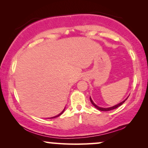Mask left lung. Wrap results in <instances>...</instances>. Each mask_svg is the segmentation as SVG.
Wrapping results in <instances>:
<instances>
[{"mask_svg":"<svg viewBox=\"0 0 148 148\" xmlns=\"http://www.w3.org/2000/svg\"><path fill=\"white\" fill-rule=\"evenodd\" d=\"M128 98H127V99ZM90 101H91V102H92V104L94 105V106H95L96 107V108L98 109V110H100V111H109V110H113V109H115V108H118V107H119L120 106H121V105H122L123 103H124L125 101L127 100V99H125V100H124V101H123V102H121V103H119V104H116V105H115V106H112V107H110V108H101V107H99V106H97L96 104H95L94 103V102H93L92 101V98H90Z\"/></svg>","mask_w":148,"mask_h":148,"instance_id":"obj_1","label":"left lung"}]
</instances>
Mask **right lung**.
<instances>
[{
  "instance_id": "add662e5",
  "label": "right lung",
  "mask_w": 148,
  "mask_h": 148,
  "mask_svg": "<svg viewBox=\"0 0 148 148\" xmlns=\"http://www.w3.org/2000/svg\"><path fill=\"white\" fill-rule=\"evenodd\" d=\"M64 109H65V108H64ZM64 110H63V111H62V112H61L59 114L56 115V116H53V117H52V118H50V119H54V118H56V117H58V116H59L60 115H61V114H62V113H63V112H64Z\"/></svg>"
}]
</instances>
